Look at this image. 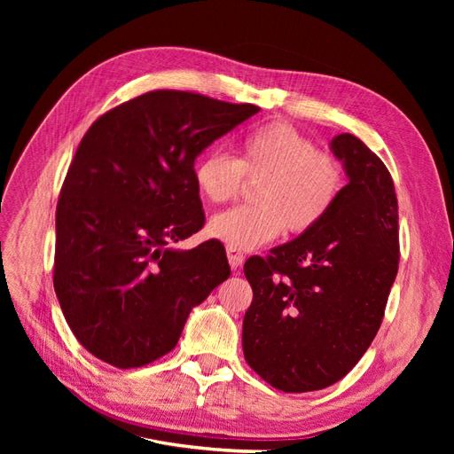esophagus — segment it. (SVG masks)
Segmentation results:
<instances>
[{"label": "esophagus", "mask_w": 454, "mask_h": 454, "mask_svg": "<svg viewBox=\"0 0 454 454\" xmlns=\"http://www.w3.org/2000/svg\"><path fill=\"white\" fill-rule=\"evenodd\" d=\"M227 259H229V265L232 270H239L244 263V254L232 250V248H227Z\"/></svg>", "instance_id": "1"}]
</instances>
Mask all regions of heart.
Returning a JSON list of instances; mask_svg holds the SVG:
<instances>
[{"mask_svg":"<svg viewBox=\"0 0 454 454\" xmlns=\"http://www.w3.org/2000/svg\"><path fill=\"white\" fill-rule=\"evenodd\" d=\"M246 182L257 184L255 204L217 214L208 225L214 239L242 252L278 239L284 229L294 237L314 231L345 189V170L290 122L272 121L242 136L237 159L206 151L195 160L193 184L208 204L235 200Z\"/></svg>","mask_w":454,"mask_h":454,"instance_id":"obj_1","label":"heart"}]
</instances>
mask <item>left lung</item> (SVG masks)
Listing matches in <instances>:
<instances>
[{"mask_svg":"<svg viewBox=\"0 0 454 454\" xmlns=\"http://www.w3.org/2000/svg\"><path fill=\"white\" fill-rule=\"evenodd\" d=\"M333 155L348 184L314 231L244 263L254 301L242 350L282 392H312L345 377L375 339L400 263L397 199L384 162L339 134Z\"/></svg>","mask_w":454,"mask_h":454,"instance_id":"left-lung-1","label":"left lung"}]
</instances>
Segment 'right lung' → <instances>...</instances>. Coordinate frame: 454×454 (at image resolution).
<instances>
[{"label": "right lung", "mask_w": 454, "mask_h": 454, "mask_svg": "<svg viewBox=\"0 0 454 454\" xmlns=\"http://www.w3.org/2000/svg\"><path fill=\"white\" fill-rule=\"evenodd\" d=\"M259 112L197 92L151 90L96 119L57 204L52 284L64 318L119 369L168 354L191 309L229 278L219 242L180 252L204 225L197 155Z\"/></svg>", "instance_id": "obj_1"}]
</instances>
